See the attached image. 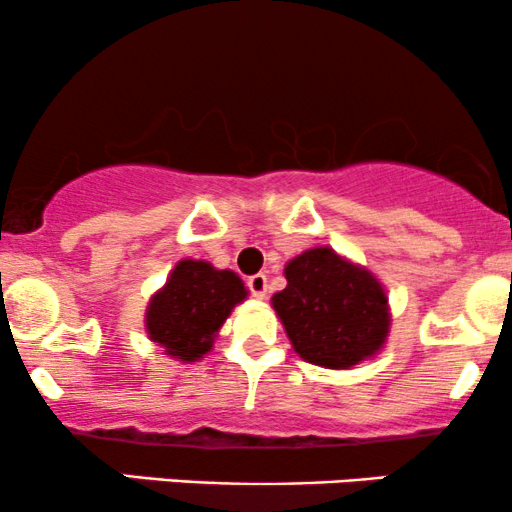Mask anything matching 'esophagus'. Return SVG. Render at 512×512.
Returning a JSON list of instances; mask_svg holds the SVG:
<instances>
[{
	"instance_id": "1",
	"label": "esophagus",
	"mask_w": 512,
	"mask_h": 512,
	"mask_svg": "<svg viewBox=\"0 0 512 512\" xmlns=\"http://www.w3.org/2000/svg\"><path fill=\"white\" fill-rule=\"evenodd\" d=\"M248 289H250V293L255 298H264L267 296V291H269V281H267V276L264 274H252V276H248Z\"/></svg>"
}]
</instances>
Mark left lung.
<instances>
[{"label": "left lung", "instance_id": "obj_1", "mask_svg": "<svg viewBox=\"0 0 512 512\" xmlns=\"http://www.w3.org/2000/svg\"><path fill=\"white\" fill-rule=\"evenodd\" d=\"M286 281L272 303L305 361L349 368L383 346L387 296L366 269L330 248H315L286 264Z\"/></svg>", "mask_w": 512, "mask_h": 512}]
</instances>
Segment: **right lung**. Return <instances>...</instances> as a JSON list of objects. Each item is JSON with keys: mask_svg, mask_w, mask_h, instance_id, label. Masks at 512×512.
I'll use <instances>...</instances> for the list:
<instances>
[{"mask_svg": "<svg viewBox=\"0 0 512 512\" xmlns=\"http://www.w3.org/2000/svg\"><path fill=\"white\" fill-rule=\"evenodd\" d=\"M243 298L245 286L233 272L182 260L166 289L151 298L146 330L173 358L197 361L211 349L214 334Z\"/></svg>", "mask_w": 512, "mask_h": 512, "instance_id": "add662e5", "label": "right lung"}]
</instances>
